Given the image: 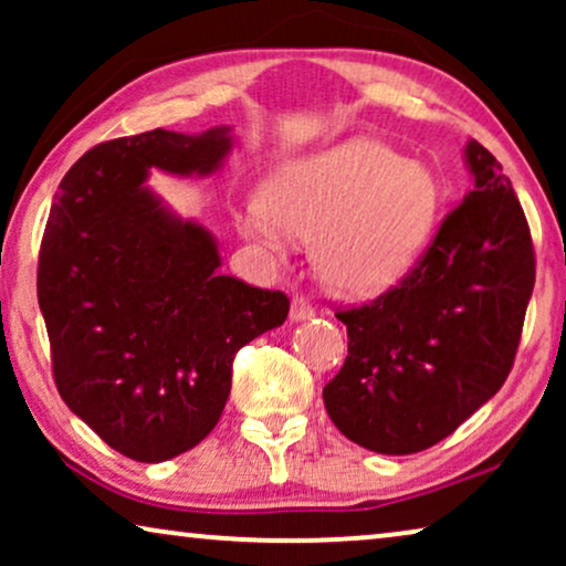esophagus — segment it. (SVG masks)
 <instances>
[{"instance_id": "esophagus-1", "label": "esophagus", "mask_w": 566, "mask_h": 566, "mask_svg": "<svg viewBox=\"0 0 566 566\" xmlns=\"http://www.w3.org/2000/svg\"><path fill=\"white\" fill-rule=\"evenodd\" d=\"M312 316H314V308H312V304H308V301H304V298H293L291 301V319L293 322L312 319Z\"/></svg>"}]
</instances>
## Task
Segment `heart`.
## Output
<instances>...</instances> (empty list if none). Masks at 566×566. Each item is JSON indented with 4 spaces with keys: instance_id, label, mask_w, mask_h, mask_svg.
Returning <instances> with one entry per match:
<instances>
[{
    "instance_id": "b5f03b06",
    "label": "heart",
    "mask_w": 566,
    "mask_h": 566,
    "mask_svg": "<svg viewBox=\"0 0 566 566\" xmlns=\"http://www.w3.org/2000/svg\"><path fill=\"white\" fill-rule=\"evenodd\" d=\"M440 206L432 172L374 138H347L270 169L260 198L237 211L242 234L283 260L312 237V265L329 289L381 291L428 242Z\"/></svg>"
}]
</instances>
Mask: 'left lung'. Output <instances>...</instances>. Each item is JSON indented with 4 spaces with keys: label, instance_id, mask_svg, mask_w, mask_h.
Listing matches in <instances>:
<instances>
[{
    "label": "left lung",
    "instance_id": "obj_1",
    "mask_svg": "<svg viewBox=\"0 0 566 566\" xmlns=\"http://www.w3.org/2000/svg\"><path fill=\"white\" fill-rule=\"evenodd\" d=\"M474 190L399 285L339 308L347 358L324 386L345 438L407 455L451 436L513 368L536 283L531 229L500 161L467 144Z\"/></svg>",
    "mask_w": 566,
    "mask_h": 566
}]
</instances>
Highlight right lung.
I'll list each match as a JSON object with an SVG mask.
<instances>
[{
    "label": "right lung",
    "mask_w": 566,
    "mask_h": 566,
    "mask_svg": "<svg viewBox=\"0 0 566 566\" xmlns=\"http://www.w3.org/2000/svg\"><path fill=\"white\" fill-rule=\"evenodd\" d=\"M229 128H154L97 144L61 180L38 254V304L61 399L107 446L175 459L216 428L239 347L291 301L219 275V247L146 188L151 167L211 175Z\"/></svg>",
    "instance_id": "1"
}]
</instances>
